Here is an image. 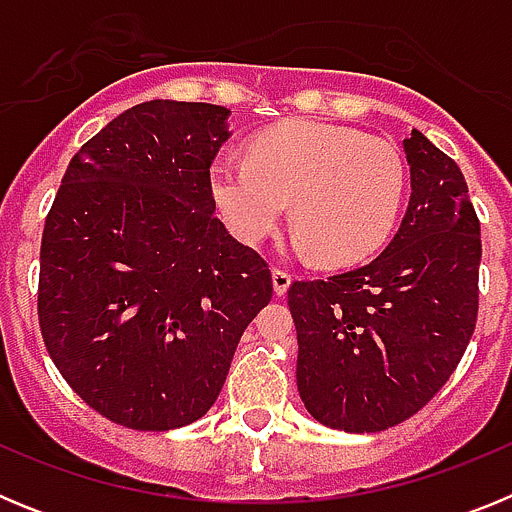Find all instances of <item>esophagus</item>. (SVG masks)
<instances>
[{
    "mask_svg": "<svg viewBox=\"0 0 512 512\" xmlns=\"http://www.w3.org/2000/svg\"><path fill=\"white\" fill-rule=\"evenodd\" d=\"M271 284H274V295L284 297L287 295L289 284H292V274L284 269H274L271 271Z\"/></svg>",
    "mask_w": 512,
    "mask_h": 512,
    "instance_id": "1",
    "label": "esophagus"
}]
</instances>
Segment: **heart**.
Listing matches in <instances>:
<instances>
[{"label": "heart", "instance_id": "1", "mask_svg": "<svg viewBox=\"0 0 512 512\" xmlns=\"http://www.w3.org/2000/svg\"><path fill=\"white\" fill-rule=\"evenodd\" d=\"M210 197L233 235L261 243L292 202V246L330 266L364 261L400 217L408 169L392 140L328 122H287L256 135L248 158L212 161Z\"/></svg>", "mask_w": 512, "mask_h": 512}]
</instances>
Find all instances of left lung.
Wrapping results in <instances>:
<instances>
[{"instance_id":"obj_1","label":"left lung","mask_w":512,"mask_h":512,"mask_svg":"<svg viewBox=\"0 0 512 512\" xmlns=\"http://www.w3.org/2000/svg\"><path fill=\"white\" fill-rule=\"evenodd\" d=\"M402 151L410 202L390 246L361 269L287 292L302 402L346 433L387 431L418 413L477 323L482 241L464 174L420 130Z\"/></svg>"}]
</instances>
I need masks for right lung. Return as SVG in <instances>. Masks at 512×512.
Here are the masks:
<instances>
[{
    "label": "right lung",
    "mask_w": 512,
    "mask_h": 512,
    "mask_svg": "<svg viewBox=\"0 0 512 512\" xmlns=\"http://www.w3.org/2000/svg\"><path fill=\"white\" fill-rule=\"evenodd\" d=\"M220 104L151 99L71 158L40 243L38 318L53 364L99 415L135 431L200 420L271 274L215 217Z\"/></svg>",
    "instance_id": "obj_1"
}]
</instances>
